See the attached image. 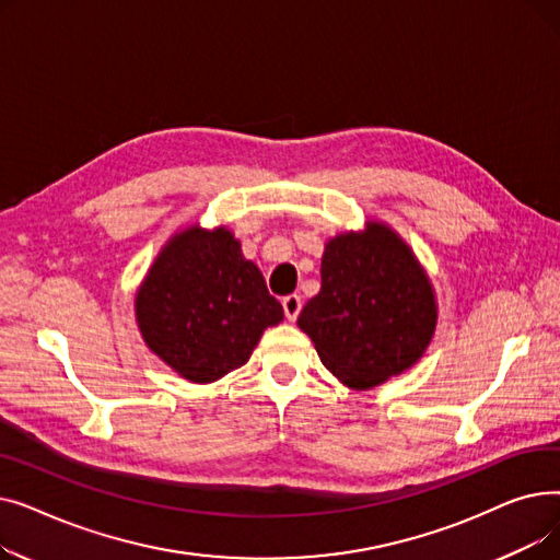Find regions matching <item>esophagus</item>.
I'll list each match as a JSON object with an SVG mask.
<instances>
[{
	"mask_svg": "<svg viewBox=\"0 0 560 560\" xmlns=\"http://www.w3.org/2000/svg\"><path fill=\"white\" fill-rule=\"evenodd\" d=\"M300 311H302V298H300V295H288V298H283V313H285V317H288L290 322L298 319Z\"/></svg>",
	"mask_w": 560,
	"mask_h": 560,
	"instance_id": "obj_1",
	"label": "esophagus"
}]
</instances>
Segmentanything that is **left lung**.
Listing matches in <instances>:
<instances>
[{
    "label": "left lung",
    "mask_w": 560,
    "mask_h": 560,
    "mask_svg": "<svg viewBox=\"0 0 560 560\" xmlns=\"http://www.w3.org/2000/svg\"><path fill=\"white\" fill-rule=\"evenodd\" d=\"M319 292L298 317L342 386L372 390L413 368L433 340L438 300L424 265L386 222L327 241Z\"/></svg>",
    "instance_id": "8db88e82"
}]
</instances>
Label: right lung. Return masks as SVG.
Masks as SVG:
<instances>
[{
    "label": "right lung",
    "instance_id": "right-lung-1",
    "mask_svg": "<svg viewBox=\"0 0 560 560\" xmlns=\"http://www.w3.org/2000/svg\"><path fill=\"white\" fill-rule=\"evenodd\" d=\"M136 325L154 357L190 384H213L283 322L256 262L224 224L174 231L142 277Z\"/></svg>",
    "mask_w": 560,
    "mask_h": 560
}]
</instances>
